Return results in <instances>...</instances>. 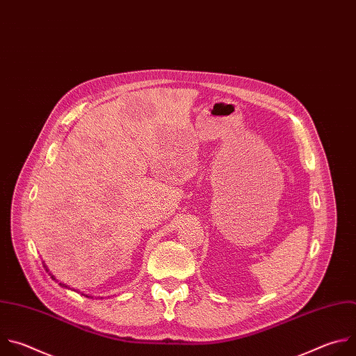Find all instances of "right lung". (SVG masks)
<instances>
[{"mask_svg":"<svg viewBox=\"0 0 356 356\" xmlns=\"http://www.w3.org/2000/svg\"><path fill=\"white\" fill-rule=\"evenodd\" d=\"M51 277L56 280V277H54L53 275H51ZM58 285H60V286H63V288H67V285H64V283H58ZM84 296H87V295H84ZM87 298H90V296H87Z\"/></svg>","mask_w":356,"mask_h":356,"instance_id":"1","label":"right lung"}]
</instances>
